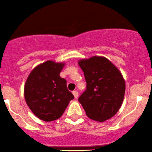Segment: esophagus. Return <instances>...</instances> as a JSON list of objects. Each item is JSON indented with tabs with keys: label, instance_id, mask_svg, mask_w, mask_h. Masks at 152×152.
<instances>
[{
	"label": "esophagus",
	"instance_id": "obj_1",
	"mask_svg": "<svg viewBox=\"0 0 152 152\" xmlns=\"http://www.w3.org/2000/svg\"><path fill=\"white\" fill-rule=\"evenodd\" d=\"M72 94H73V95H74V97H75V99H77L78 97V92L77 91H74L72 92Z\"/></svg>",
	"mask_w": 152,
	"mask_h": 152
}]
</instances>
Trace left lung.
Returning <instances> with one entry per match:
<instances>
[{
    "label": "left lung",
    "instance_id": "8db88e82",
    "mask_svg": "<svg viewBox=\"0 0 152 152\" xmlns=\"http://www.w3.org/2000/svg\"><path fill=\"white\" fill-rule=\"evenodd\" d=\"M86 81V90L78 100L87 117L104 122L118 112L124 101L126 83L118 67L103 56L78 61Z\"/></svg>",
    "mask_w": 152,
    "mask_h": 152
}]
</instances>
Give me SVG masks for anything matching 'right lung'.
Listing matches in <instances>:
<instances>
[{
    "instance_id": "right-lung-1",
    "label": "right lung",
    "mask_w": 152,
    "mask_h": 152,
    "mask_svg": "<svg viewBox=\"0 0 152 152\" xmlns=\"http://www.w3.org/2000/svg\"><path fill=\"white\" fill-rule=\"evenodd\" d=\"M65 63L46 61L34 67L24 85L27 106L34 115L46 122L61 118L74 96L60 73Z\"/></svg>"
}]
</instances>
